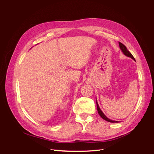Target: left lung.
<instances>
[{
	"mask_svg": "<svg viewBox=\"0 0 154 154\" xmlns=\"http://www.w3.org/2000/svg\"><path fill=\"white\" fill-rule=\"evenodd\" d=\"M119 48H120L121 51H122L123 53L125 56H127V57L131 58L132 59H133L134 60H135V58H134L132 54L129 52V51L127 49V48H126L125 45H124L122 43H121V42H119ZM96 105H97V112H98V114H100V116L102 118H103L104 120L106 121V122H110V123H118V122H117V121H114V120L110 119L109 118H108L106 117V116L103 114V112H102L101 110L100 109V106H99V105H98V103H97V100H96Z\"/></svg>",
	"mask_w": 154,
	"mask_h": 154,
	"instance_id": "1",
	"label": "left lung"
}]
</instances>
